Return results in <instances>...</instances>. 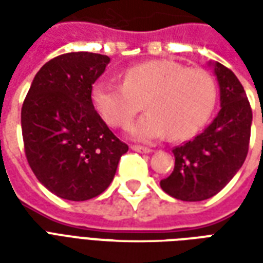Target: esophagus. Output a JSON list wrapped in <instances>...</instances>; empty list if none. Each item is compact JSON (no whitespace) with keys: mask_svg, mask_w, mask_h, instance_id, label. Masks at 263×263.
Instances as JSON below:
<instances>
[{"mask_svg":"<svg viewBox=\"0 0 263 263\" xmlns=\"http://www.w3.org/2000/svg\"><path fill=\"white\" fill-rule=\"evenodd\" d=\"M132 151H137V152H141V154H151L152 149L151 148H143V146H139V145H132Z\"/></svg>","mask_w":263,"mask_h":263,"instance_id":"esophagus-1","label":"esophagus"}]
</instances>
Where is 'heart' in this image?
<instances>
[{
	"label": "heart",
	"mask_w": 263,
	"mask_h": 263,
	"mask_svg": "<svg viewBox=\"0 0 263 263\" xmlns=\"http://www.w3.org/2000/svg\"><path fill=\"white\" fill-rule=\"evenodd\" d=\"M217 81L203 69H187L172 60H152L128 67L124 83L98 81L91 100L98 114L115 128H125L145 107L149 109L131 126L132 137L182 141L196 135L214 111Z\"/></svg>",
	"instance_id": "obj_1"
}]
</instances>
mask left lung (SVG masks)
Returning <instances> with one entry per match:
<instances>
[{"mask_svg":"<svg viewBox=\"0 0 263 263\" xmlns=\"http://www.w3.org/2000/svg\"><path fill=\"white\" fill-rule=\"evenodd\" d=\"M221 109L192 141L173 148L175 169L160 187L183 201L213 197L235 176L248 155L252 109L242 84L231 70L214 63Z\"/></svg>","mask_w":263,"mask_h":263,"instance_id":"1","label":"left lung"}]
</instances>
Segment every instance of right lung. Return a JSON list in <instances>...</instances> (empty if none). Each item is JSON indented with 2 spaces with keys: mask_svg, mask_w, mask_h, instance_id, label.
<instances>
[{
  "mask_svg": "<svg viewBox=\"0 0 263 263\" xmlns=\"http://www.w3.org/2000/svg\"><path fill=\"white\" fill-rule=\"evenodd\" d=\"M108 63L105 54H60L41 67L24 100L26 159L37 180L58 197H97L128 151L92 105V84Z\"/></svg>",
  "mask_w": 263,
  "mask_h": 263,
  "instance_id": "1",
  "label": "right lung"
}]
</instances>
